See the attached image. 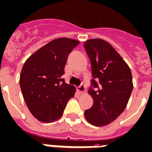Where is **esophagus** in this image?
<instances>
[{
    "mask_svg": "<svg viewBox=\"0 0 152 152\" xmlns=\"http://www.w3.org/2000/svg\"><path fill=\"white\" fill-rule=\"evenodd\" d=\"M77 91H78L79 93H84V92H85V91H86L85 86H84V84H81L79 86H77Z\"/></svg>",
    "mask_w": 152,
    "mask_h": 152,
    "instance_id": "1",
    "label": "esophagus"
}]
</instances>
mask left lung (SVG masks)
I'll return each instance as SVG.
<instances>
[{
    "label": "left lung",
    "instance_id": "left-lung-1",
    "mask_svg": "<svg viewBox=\"0 0 152 152\" xmlns=\"http://www.w3.org/2000/svg\"><path fill=\"white\" fill-rule=\"evenodd\" d=\"M84 48L91 60L93 78L88 93L94 102L86 110L85 117L92 125L105 126L126 108L133 89L132 71L119 53L104 40H87Z\"/></svg>",
    "mask_w": 152,
    "mask_h": 152
}]
</instances>
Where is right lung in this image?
Listing matches in <instances>:
<instances>
[{
	"label": "right lung",
	"mask_w": 152,
	"mask_h": 152,
	"mask_svg": "<svg viewBox=\"0 0 152 152\" xmlns=\"http://www.w3.org/2000/svg\"><path fill=\"white\" fill-rule=\"evenodd\" d=\"M79 44L77 40L60 37L37 50L26 61L20 86L28 110L37 120L50 123L61 118L76 89L61 76L68 56Z\"/></svg>",
	"instance_id": "right-lung-1"
}]
</instances>
